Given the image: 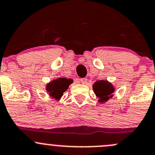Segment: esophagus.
<instances>
[{"mask_svg": "<svg viewBox=\"0 0 155 155\" xmlns=\"http://www.w3.org/2000/svg\"><path fill=\"white\" fill-rule=\"evenodd\" d=\"M79 81H80L81 83H82V84H86V82H87V79H86V78H82Z\"/></svg>", "mask_w": 155, "mask_h": 155, "instance_id": "esophagus-1", "label": "esophagus"}]
</instances>
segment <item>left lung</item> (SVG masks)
Wrapping results in <instances>:
<instances>
[{"mask_svg":"<svg viewBox=\"0 0 155 155\" xmlns=\"http://www.w3.org/2000/svg\"><path fill=\"white\" fill-rule=\"evenodd\" d=\"M95 94L99 98L101 102H105L112 97V93L115 91L112 84L108 81L99 80L96 81L92 86Z\"/></svg>","mask_w":155,"mask_h":155,"instance_id":"left-lung-1","label":"left lung"}]
</instances>
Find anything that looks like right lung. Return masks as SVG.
<instances>
[{
  "label": "right lung",
  "mask_w": 155,
  "mask_h": 155,
  "mask_svg": "<svg viewBox=\"0 0 155 155\" xmlns=\"http://www.w3.org/2000/svg\"><path fill=\"white\" fill-rule=\"evenodd\" d=\"M72 82H73V80L71 79L60 78V79L52 81L50 83L47 84V91L53 98L56 99H60L63 95V92L67 90L69 85Z\"/></svg>",
  "instance_id": "add662e5"
}]
</instances>
